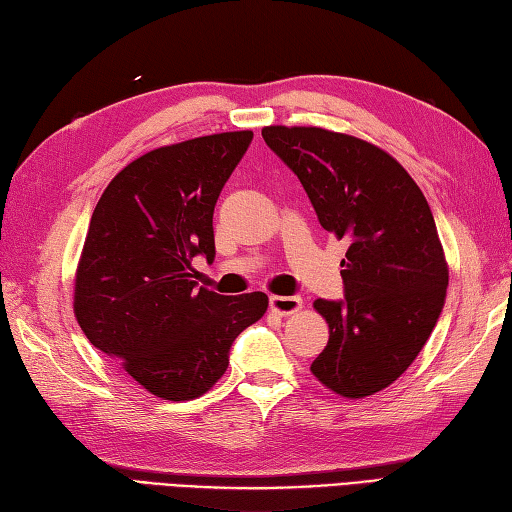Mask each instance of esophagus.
Returning a JSON list of instances; mask_svg holds the SVG:
<instances>
[{
	"label": "esophagus",
	"instance_id": "obj_1",
	"mask_svg": "<svg viewBox=\"0 0 512 512\" xmlns=\"http://www.w3.org/2000/svg\"><path fill=\"white\" fill-rule=\"evenodd\" d=\"M269 309L280 316H291L302 309L300 296H269Z\"/></svg>",
	"mask_w": 512,
	"mask_h": 512
}]
</instances>
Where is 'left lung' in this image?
Masks as SVG:
<instances>
[{
  "mask_svg": "<svg viewBox=\"0 0 512 512\" xmlns=\"http://www.w3.org/2000/svg\"><path fill=\"white\" fill-rule=\"evenodd\" d=\"M263 139L300 179L320 225L349 243L344 300L314 302L329 342L311 373L342 398H367L411 367L442 314L448 265L431 207L378 145L305 125H267Z\"/></svg>",
  "mask_w": 512,
  "mask_h": 512,
  "instance_id": "1",
  "label": "left lung"
}]
</instances>
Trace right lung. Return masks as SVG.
I'll list each match as a JSON object with an SVG mask.
<instances>
[{
    "label": "right lung",
    "instance_id": "right-lung-1",
    "mask_svg": "<svg viewBox=\"0 0 512 512\" xmlns=\"http://www.w3.org/2000/svg\"><path fill=\"white\" fill-rule=\"evenodd\" d=\"M252 130L165 145L114 176L92 212L75 278L86 338L156 398L194 400L221 380L238 333L267 311L252 291L198 287L192 260H214V205Z\"/></svg>",
    "mask_w": 512,
    "mask_h": 512
}]
</instances>
